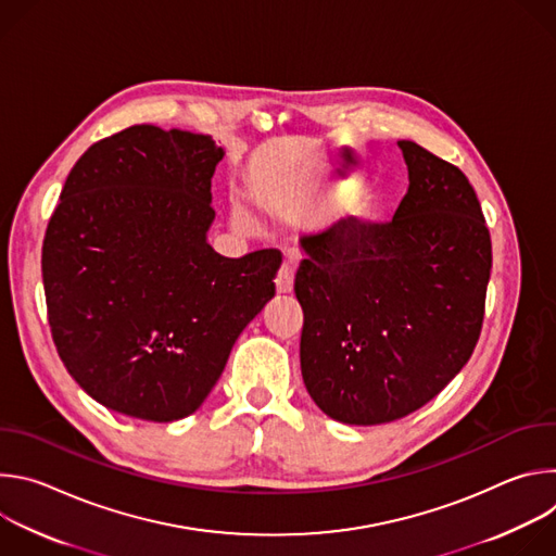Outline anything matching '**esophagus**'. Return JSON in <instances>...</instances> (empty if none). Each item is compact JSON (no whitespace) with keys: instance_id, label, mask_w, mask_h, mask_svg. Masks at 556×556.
Wrapping results in <instances>:
<instances>
[{"instance_id":"34e87169","label":"esophagus","mask_w":556,"mask_h":556,"mask_svg":"<svg viewBox=\"0 0 556 556\" xmlns=\"http://www.w3.org/2000/svg\"><path fill=\"white\" fill-rule=\"evenodd\" d=\"M292 281H294V264L292 260H286L277 273V279H275V286H277V292H290L292 290Z\"/></svg>"}]
</instances>
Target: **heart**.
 Instances as JSON below:
<instances>
[{"label": "heart", "instance_id": "1", "mask_svg": "<svg viewBox=\"0 0 556 556\" xmlns=\"http://www.w3.org/2000/svg\"><path fill=\"white\" fill-rule=\"evenodd\" d=\"M232 219H235V226L237 228H251V217L244 208H235L232 211Z\"/></svg>", "mask_w": 556, "mask_h": 556}]
</instances>
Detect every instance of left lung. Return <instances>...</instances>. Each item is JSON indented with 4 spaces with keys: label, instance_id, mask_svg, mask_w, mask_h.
<instances>
[{
    "label": "left lung",
    "instance_id": "obj_1",
    "mask_svg": "<svg viewBox=\"0 0 556 556\" xmlns=\"http://www.w3.org/2000/svg\"><path fill=\"white\" fill-rule=\"evenodd\" d=\"M399 147L409 189L391 222L348 217L301 242V374L312 401L345 425L425 407L484 324L493 249L480 200L455 165L414 140Z\"/></svg>",
    "mask_w": 556,
    "mask_h": 556
}]
</instances>
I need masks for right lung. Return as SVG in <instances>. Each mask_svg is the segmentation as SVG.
I'll return each mask as SVG.
<instances>
[{"mask_svg":"<svg viewBox=\"0 0 556 556\" xmlns=\"http://www.w3.org/2000/svg\"><path fill=\"white\" fill-rule=\"evenodd\" d=\"M211 136L131 125L72 167L48 222V324L70 376L103 407L149 422L193 414L275 296L277 249L240 260L206 242Z\"/></svg>","mask_w":556,"mask_h":556,"instance_id":"right-lung-1","label":"right lung"}]
</instances>
